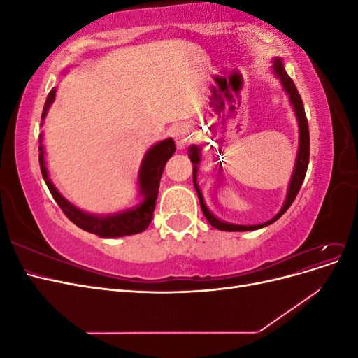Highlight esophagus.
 <instances>
[{
	"instance_id": "esophagus-1",
	"label": "esophagus",
	"mask_w": 358,
	"mask_h": 358,
	"mask_svg": "<svg viewBox=\"0 0 358 358\" xmlns=\"http://www.w3.org/2000/svg\"><path fill=\"white\" fill-rule=\"evenodd\" d=\"M173 134H175V142H176V146H178L179 149L185 148L187 143L191 140V134H189L188 128H187L185 125L176 127V128H175V133H173Z\"/></svg>"
}]
</instances>
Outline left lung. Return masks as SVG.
Masks as SVG:
<instances>
[{"label":"left lung","instance_id":"obj_1","mask_svg":"<svg viewBox=\"0 0 358 358\" xmlns=\"http://www.w3.org/2000/svg\"><path fill=\"white\" fill-rule=\"evenodd\" d=\"M273 73H275L276 78L280 80V83H282L285 92L288 94L289 103L292 106V109H294V112H296L297 122H299V150H297L296 166H294V171H292V176H291V180H289V187H288L285 203L282 206V209L278 212V215H275L270 221L258 224V225H236V224L224 222V221L216 218V216H213L212 212L208 208H206L204 200H203V194L200 192L199 185H197V164L200 162V149L197 146H191L189 150H188L189 159L194 164V167H192V180H194V187H196L197 196H199V200H200L201 210L206 216V220L209 221V224L212 227H215V229H218V230H222V231H251V230H258V229H263V227L273 224L288 210V208L292 204V201H294V199L297 197L303 180H305L308 164H309V149H310L309 148L310 146L309 125H308V119H306V113H305V107H303L301 96H300V94L296 88L294 82H292V79L287 74V71L284 69V64L279 58H275V61H273Z\"/></svg>","mask_w":358,"mask_h":358}]
</instances>
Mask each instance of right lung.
Listing matches in <instances>:
<instances>
[{
	"mask_svg": "<svg viewBox=\"0 0 358 358\" xmlns=\"http://www.w3.org/2000/svg\"><path fill=\"white\" fill-rule=\"evenodd\" d=\"M57 90H52L48 95V100L45 103V109H43L41 119H45L48 115V110L50 104L55 100ZM40 170L43 179H45L46 185L52 194V197L55 199L62 212L66 213L67 218L79 227V229L94 233L100 237H122V236H131L145 231L150 221L154 218L155 203L158 197L159 189V180L162 176V170L166 167V162L169 158L175 154L176 146L173 138L161 140L157 145L150 148L138 170V194L142 196V201L133 206V208L122 209L115 213L109 215H95L83 212L79 208H76L74 204L64 199L58 189L53 185L52 180L49 179L48 169L45 164V150L41 146V137H40Z\"/></svg>",
	"mask_w": 358,
	"mask_h": 358,
	"instance_id": "obj_1",
	"label": "right lung"
}]
</instances>
